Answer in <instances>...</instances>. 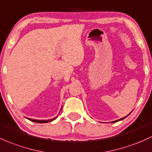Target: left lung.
<instances>
[{
  "label": "left lung",
  "instance_id": "1",
  "mask_svg": "<svg viewBox=\"0 0 152 152\" xmlns=\"http://www.w3.org/2000/svg\"><path fill=\"white\" fill-rule=\"evenodd\" d=\"M124 118H126V117H125V118H121V119H120V120H118V121H113V123H115V122H118V121H121V120H123V119H124Z\"/></svg>",
  "mask_w": 152,
  "mask_h": 152
}]
</instances>
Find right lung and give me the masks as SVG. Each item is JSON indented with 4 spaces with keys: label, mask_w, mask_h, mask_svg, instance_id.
Wrapping results in <instances>:
<instances>
[{
    "label": "right lung",
    "mask_w": 152,
    "mask_h": 152,
    "mask_svg": "<svg viewBox=\"0 0 152 152\" xmlns=\"http://www.w3.org/2000/svg\"><path fill=\"white\" fill-rule=\"evenodd\" d=\"M29 121H33V122L35 123H48L50 121H53V120H50V121H37V120H33V119H29Z\"/></svg>",
    "instance_id": "add662e5"
}]
</instances>
